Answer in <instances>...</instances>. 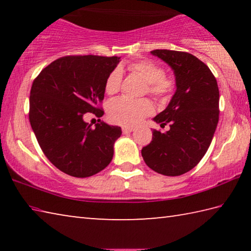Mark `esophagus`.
<instances>
[{
    "mask_svg": "<svg viewBox=\"0 0 251 251\" xmlns=\"http://www.w3.org/2000/svg\"><path fill=\"white\" fill-rule=\"evenodd\" d=\"M135 128L134 127H129V126H124L122 128V130H123V133L124 134H128V133H131V131H133Z\"/></svg>",
    "mask_w": 251,
    "mask_h": 251,
    "instance_id": "esophagus-1",
    "label": "esophagus"
}]
</instances>
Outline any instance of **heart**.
<instances>
[{"label": "heart", "instance_id": "b5f03b06", "mask_svg": "<svg viewBox=\"0 0 251 251\" xmlns=\"http://www.w3.org/2000/svg\"><path fill=\"white\" fill-rule=\"evenodd\" d=\"M129 70L141 75L148 83V93L157 99H168L174 92L175 84L172 78L165 76L163 67L150 59H142L129 64ZM122 84V70L114 69L105 80V92L108 95L116 94ZM152 105L148 100H131L128 97H118L113 100L108 106L109 120L124 126H135L144 117L152 113Z\"/></svg>", "mask_w": 251, "mask_h": 251}]
</instances>
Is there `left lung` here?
<instances>
[{
	"mask_svg": "<svg viewBox=\"0 0 251 251\" xmlns=\"http://www.w3.org/2000/svg\"><path fill=\"white\" fill-rule=\"evenodd\" d=\"M152 55L172 67L176 92L166 108L154 117L161 127L152 129V139L143 147L142 156L152 171L165 176H179L201 160L210 146L219 120L217 80L205 63L187 52L154 50Z\"/></svg>",
	"mask_w": 251,
	"mask_h": 251,
	"instance_id": "8db88e82",
	"label": "left lung"
}]
</instances>
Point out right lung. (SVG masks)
Listing matches in <instances>:
<instances>
[{
  "label": "right lung",
  "instance_id": "right-lung-1",
  "mask_svg": "<svg viewBox=\"0 0 251 251\" xmlns=\"http://www.w3.org/2000/svg\"><path fill=\"white\" fill-rule=\"evenodd\" d=\"M117 56H64L50 63L34 79L29 123L44 155L59 171L85 178L107 166L122 129L104 122L88 124L86 113L104 115L97 107L105 80L120 63Z\"/></svg>",
  "mask_w": 251,
  "mask_h": 251
}]
</instances>
